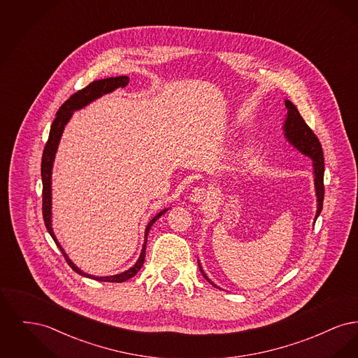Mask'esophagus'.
I'll list each match as a JSON object with an SVG mask.
<instances>
[{"instance_id":"34e87169","label":"esophagus","mask_w":358,"mask_h":358,"mask_svg":"<svg viewBox=\"0 0 358 358\" xmlns=\"http://www.w3.org/2000/svg\"><path fill=\"white\" fill-rule=\"evenodd\" d=\"M206 199H208V190L205 187H194L190 193V201L192 203L200 204V203H204V200H206Z\"/></svg>"}]
</instances>
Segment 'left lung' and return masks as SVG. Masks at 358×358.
Returning <instances> with one entry per match:
<instances>
[{
	"label": "left lung",
	"mask_w": 358,
	"mask_h": 358,
	"mask_svg": "<svg viewBox=\"0 0 358 358\" xmlns=\"http://www.w3.org/2000/svg\"><path fill=\"white\" fill-rule=\"evenodd\" d=\"M286 108H287V115L286 120L283 124V130H285V136L289 141V143L299 150L301 153L305 154L307 157H310L313 159V171H314V184H315V192H317V215H315V220L320 216L321 210H322V205H324V152H322V146L321 142L318 139V136L313 133V130L307 126L306 122L301 117L298 108L289 102L286 101ZM200 271L203 273L205 279L213 285V282H210V279L205 275L201 264L199 263ZM216 287V285H213Z\"/></svg>",
	"instance_id": "left-lung-1"
}]
</instances>
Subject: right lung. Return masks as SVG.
<instances>
[{"label": "right lung", "instance_id": "add662e5", "mask_svg": "<svg viewBox=\"0 0 358 358\" xmlns=\"http://www.w3.org/2000/svg\"><path fill=\"white\" fill-rule=\"evenodd\" d=\"M129 85V78L127 76H117V78H107V79H102V80H95L92 83L85 87L83 90H79L78 92H75L72 96H69V99H67L66 102L62 104V107L59 108L57 114H56V118L52 122L51 131H50V136H48V141L45 143V148H44V152H43V159H41V178H43V217H44V222H45V227L50 232L52 238L55 240L56 245L59 247V250L62 251V254L64 256V259L67 260V263L69 264V267L75 271V273H79V275H83L85 278H90V279H94V280H101V282H113V283H122V282H126L127 279L133 278L139 270L141 267L143 266V262H145V251H146V243H148V235H149V231L152 228L154 222H157V219H159L168 209H164L161 210L157 216H154L153 219L150 220V222L148 224L146 227V231H145V243H143V247H142V251H141V255L138 257L136 264L129 268L127 271L124 273H118V275H111V276H94V275H90V273H85L79 270L73 263L72 260L69 259L67 254L64 252L63 247L60 245V243L57 241V238L53 234V229H52L51 224V208H52V194H51V176H52V166H53V161H55V154L57 150V146H59V142H60V138L63 134V130L66 127V124L69 123V120H71L73 111L79 110V108H83L85 106H87L88 103L101 98L104 94H108V92H113L114 90L120 88V87H126Z\"/></svg>", "mask_w": 358, "mask_h": 358}]
</instances>
